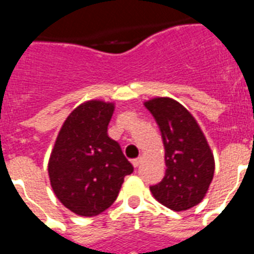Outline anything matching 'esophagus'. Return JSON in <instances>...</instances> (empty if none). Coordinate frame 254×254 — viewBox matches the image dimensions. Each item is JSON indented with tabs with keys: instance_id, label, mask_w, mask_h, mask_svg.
I'll return each instance as SVG.
<instances>
[{
	"instance_id": "esophagus-1",
	"label": "esophagus",
	"mask_w": 254,
	"mask_h": 254,
	"mask_svg": "<svg viewBox=\"0 0 254 254\" xmlns=\"http://www.w3.org/2000/svg\"><path fill=\"white\" fill-rule=\"evenodd\" d=\"M141 161H142V158H137V159H133V160H132V164H133V167L134 168H137L138 165H140L141 164Z\"/></svg>"
}]
</instances>
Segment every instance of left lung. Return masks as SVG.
<instances>
[{
  "label": "left lung",
  "instance_id": "1",
  "mask_svg": "<svg viewBox=\"0 0 254 254\" xmlns=\"http://www.w3.org/2000/svg\"><path fill=\"white\" fill-rule=\"evenodd\" d=\"M145 107L158 123L165 149V176L152 196L173 211L198 205L214 178V154L193 116L172 98H154Z\"/></svg>",
  "mask_w": 254,
  "mask_h": 254
}]
</instances>
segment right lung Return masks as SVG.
Listing matches in <instances>:
<instances>
[{"label":"right lung","mask_w":254,"mask_h":254,"mask_svg":"<svg viewBox=\"0 0 254 254\" xmlns=\"http://www.w3.org/2000/svg\"><path fill=\"white\" fill-rule=\"evenodd\" d=\"M113 103L89 100L75 108L60 129L48 163L52 190L80 216L111 207L133 167L120 143L108 136Z\"/></svg>","instance_id":"right-lung-1"}]
</instances>
